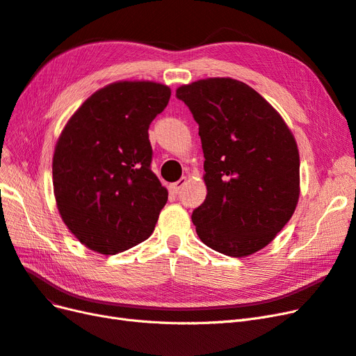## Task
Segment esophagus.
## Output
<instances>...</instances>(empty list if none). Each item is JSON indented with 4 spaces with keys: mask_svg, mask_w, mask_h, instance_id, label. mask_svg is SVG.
Segmentation results:
<instances>
[{
    "mask_svg": "<svg viewBox=\"0 0 356 356\" xmlns=\"http://www.w3.org/2000/svg\"><path fill=\"white\" fill-rule=\"evenodd\" d=\"M186 181H187V178H186V177H182L181 179H178L177 182H174V184H170V186H169V190H170V193H175V195H177V193H178V191H179L182 187H184Z\"/></svg>",
    "mask_w": 356,
    "mask_h": 356,
    "instance_id": "esophagus-1",
    "label": "esophagus"
}]
</instances>
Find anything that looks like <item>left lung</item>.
Wrapping results in <instances>:
<instances>
[{
	"instance_id": "obj_1",
	"label": "left lung",
	"mask_w": 356,
	"mask_h": 356,
	"mask_svg": "<svg viewBox=\"0 0 356 356\" xmlns=\"http://www.w3.org/2000/svg\"><path fill=\"white\" fill-rule=\"evenodd\" d=\"M199 124L208 195L193 211L200 241L213 251L251 255L293 217L300 157L282 117L260 93L233 79L177 89Z\"/></svg>"
}]
</instances>
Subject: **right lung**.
Returning a JSON list of instances; mask_svg holds the SVG:
<instances>
[{
	"instance_id": "1",
	"label": "right lung",
	"mask_w": 356,
	"mask_h": 356,
	"mask_svg": "<svg viewBox=\"0 0 356 356\" xmlns=\"http://www.w3.org/2000/svg\"><path fill=\"white\" fill-rule=\"evenodd\" d=\"M170 89L118 81L95 92L70 118L53 156V188L63 222L105 255L152 236L168 190L152 172L148 127Z\"/></svg>"
}]
</instances>
